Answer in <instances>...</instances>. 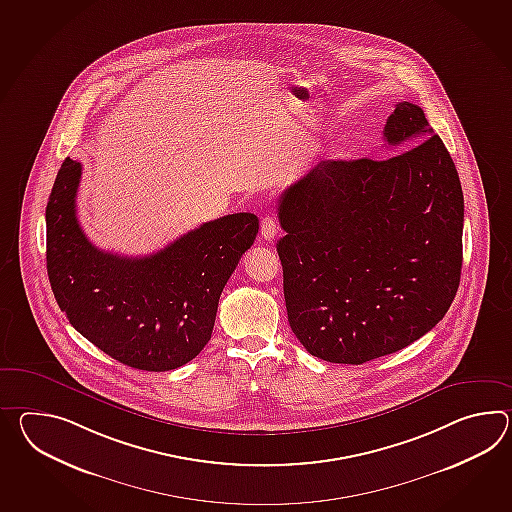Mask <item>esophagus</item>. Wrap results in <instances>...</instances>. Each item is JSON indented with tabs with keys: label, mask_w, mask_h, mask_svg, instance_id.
I'll list each match as a JSON object with an SVG mask.
<instances>
[{
	"label": "esophagus",
	"mask_w": 512,
	"mask_h": 512,
	"mask_svg": "<svg viewBox=\"0 0 512 512\" xmlns=\"http://www.w3.org/2000/svg\"><path fill=\"white\" fill-rule=\"evenodd\" d=\"M277 231H279V226H277V220L273 218V216H264L261 222V235L266 240L275 239V235H277Z\"/></svg>",
	"instance_id": "1"
}]
</instances>
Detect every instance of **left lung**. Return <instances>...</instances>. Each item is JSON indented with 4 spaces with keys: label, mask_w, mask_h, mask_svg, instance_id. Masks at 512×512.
<instances>
[{
    "label": "left lung",
    "mask_w": 512,
    "mask_h": 512,
    "mask_svg": "<svg viewBox=\"0 0 512 512\" xmlns=\"http://www.w3.org/2000/svg\"><path fill=\"white\" fill-rule=\"evenodd\" d=\"M387 159L321 161L279 198L286 312L312 356L360 365L432 330L454 301L465 202L421 106L398 103Z\"/></svg>",
    "instance_id": "obj_1"
}]
</instances>
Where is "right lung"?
Masks as SVG:
<instances>
[{
	"label": "right lung",
	"mask_w": 512,
	"mask_h": 512,
	"mask_svg": "<svg viewBox=\"0 0 512 512\" xmlns=\"http://www.w3.org/2000/svg\"><path fill=\"white\" fill-rule=\"evenodd\" d=\"M82 167L66 158L46 207L47 275L69 323L103 353L141 371H171L211 340L218 299L259 218L205 222L163 250L121 257L91 244L77 220Z\"/></svg>",
	"instance_id": "right-lung-1"
}]
</instances>
